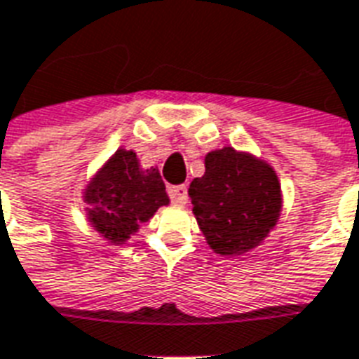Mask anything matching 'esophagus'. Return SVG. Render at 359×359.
I'll return each mask as SVG.
<instances>
[{
  "instance_id": "34e87169",
  "label": "esophagus",
  "mask_w": 359,
  "mask_h": 359,
  "mask_svg": "<svg viewBox=\"0 0 359 359\" xmlns=\"http://www.w3.org/2000/svg\"><path fill=\"white\" fill-rule=\"evenodd\" d=\"M169 196L171 200L177 203V205H184L188 201V188L184 184H179V187L169 188Z\"/></svg>"
}]
</instances>
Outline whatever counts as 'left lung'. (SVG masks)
Returning a JSON list of instances; mask_svg holds the SVG:
<instances>
[{"instance_id": "left-lung-1", "label": "left lung", "mask_w": 359, "mask_h": 359, "mask_svg": "<svg viewBox=\"0 0 359 359\" xmlns=\"http://www.w3.org/2000/svg\"><path fill=\"white\" fill-rule=\"evenodd\" d=\"M188 194L207 245L224 257L261 245L283 203L274 167L232 146L205 154V172L190 182Z\"/></svg>"}]
</instances>
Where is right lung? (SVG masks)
<instances>
[{"mask_svg": "<svg viewBox=\"0 0 359 359\" xmlns=\"http://www.w3.org/2000/svg\"><path fill=\"white\" fill-rule=\"evenodd\" d=\"M87 220L108 243L123 245L159 207L169 205L158 167L142 169L137 152L119 148L83 190Z\"/></svg>", "mask_w": 359, "mask_h": 359, "instance_id": "add662e5", "label": "right lung"}]
</instances>
